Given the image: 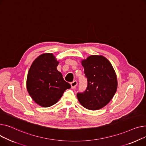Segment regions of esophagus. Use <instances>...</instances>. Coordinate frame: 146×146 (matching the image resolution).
Listing matches in <instances>:
<instances>
[{"label": "esophagus", "mask_w": 146, "mask_h": 146, "mask_svg": "<svg viewBox=\"0 0 146 146\" xmlns=\"http://www.w3.org/2000/svg\"><path fill=\"white\" fill-rule=\"evenodd\" d=\"M77 84H78V82H77L76 81H74L73 82H72L71 83V88L72 89L75 88L76 87V86L77 85Z\"/></svg>", "instance_id": "34e87169"}]
</instances>
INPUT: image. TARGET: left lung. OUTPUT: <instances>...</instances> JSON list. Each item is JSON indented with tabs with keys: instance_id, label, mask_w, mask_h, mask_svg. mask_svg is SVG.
Returning a JSON list of instances; mask_svg holds the SVG:
<instances>
[{
	"instance_id": "1",
	"label": "left lung",
	"mask_w": 146,
	"mask_h": 146,
	"mask_svg": "<svg viewBox=\"0 0 146 146\" xmlns=\"http://www.w3.org/2000/svg\"><path fill=\"white\" fill-rule=\"evenodd\" d=\"M81 64L87 78L88 87L77 94L80 103L90 110L105 107L112 100L117 89V78L108 60L102 55H94L82 59Z\"/></svg>"
}]
</instances>
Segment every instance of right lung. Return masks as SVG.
Instances as JSON below:
<instances>
[{"instance_id":"1","label":"right lung","mask_w":146,"mask_h":146,"mask_svg":"<svg viewBox=\"0 0 146 146\" xmlns=\"http://www.w3.org/2000/svg\"><path fill=\"white\" fill-rule=\"evenodd\" d=\"M59 61L51 53L38 56L28 73L27 88L29 96L36 104L49 107L59 101L71 85L66 82L57 70Z\"/></svg>"}]
</instances>
